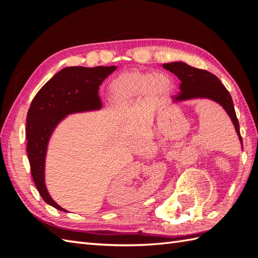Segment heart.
I'll use <instances>...</instances> for the list:
<instances>
[{
	"label": "heart",
	"instance_id": "b5f03b06",
	"mask_svg": "<svg viewBox=\"0 0 258 258\" xmlns=\"http://www.w3.org/2000/svg\"><path fill=\"white\" fill-rule=\"evenodd\" d=\"M172 87V80L167 74L139 71L123 72L113 79L108 85V97L114 106L133 105L144 95H158Z\"/></svg>",
	"mask_w": 258,
	"mask_h": 258
}]
</instances>
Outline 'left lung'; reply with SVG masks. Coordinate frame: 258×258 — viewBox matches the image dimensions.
I'll return each instance as SVG.
<instances>
[{"instance_id":"left-lung-1","label":"left lung","mask_w":258,"mask_h":258,"mask_svg":"<svg viewBox=\"0 0 258 258\" xmlns=\"http://www.w3.org/2000/svg\"><path fill=\"white\" fill-rule=\"evenodd\" d=\"M163 68L176 75L180 81L178 94L172 96L173 103L196 100V98H207L220 104L231 117L243 149V140L239 133V124L235 113L232 96L218 78L205 70L193 68L184 62L165 63L163 64Z\"/></svg>"}]
</instances>
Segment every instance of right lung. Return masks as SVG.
Masks as SVG:
<instances>
[{
	"instance_id": "right-lung-1",
	"label": "right lung",
	"mask_w": 258,
	"mask_h": 258,
	"mask_svg": "<svg viewBox=\"0 0 258 258\" xmlns=\"http://www.w3.org/2000/svg\"><path fill=\"white\" fill-rule=\"evenodd\" d=\"M115 70L116 67L64 68L37 92L27 112L26 151L33 180L44 202L62 212L68 211L52 199L45 185L48 142L68 115L102 108L98 87Z\"/></svg>"
}]
</instances>
